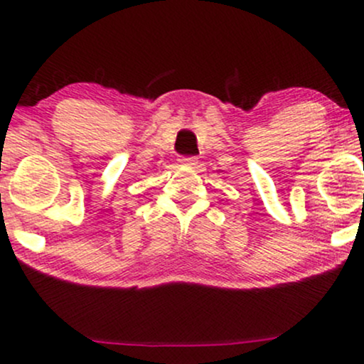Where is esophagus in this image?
<instances>
[{"instance_id":"34e87169","label":"esophagus","mask_w":364,"mask_h":364,"mask_svg":"<svg viewBox=\"0 0 364 364\" xmlns=\"http://www.w3.org/2000/svg\"><path fill=\"white\" fill-rule=\"evenodd\" d=\"M183 166H195L196 164V157H181L179 159Z\"/></svg>"}]
</instances>
